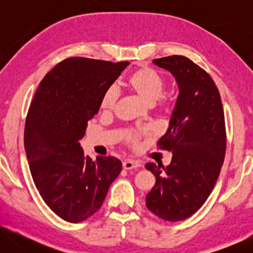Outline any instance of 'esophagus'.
I'll use <instances>...</instances> for the list:
<instances>
[{"label": "esophagus", "mask_w": 253, "mask_h": 253, "mask_svg": "<svg viewBox=\"0 0 253 253\" xmlns=\"http://www.w3.org/2000/svg\"><path fill=\"white\" fill-rule=\"evenodd\" d=\"M124 169H138L140 168V163L138 161H132L127 160L123 163Z\"/></svg>", "instance_id": "obj_1"}]
</instances>
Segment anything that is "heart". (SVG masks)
Returning a JSON list of instances; mask_svg holds the SVG:
<instances>
[{
    "label": "heart",
    "instance_id": "1",
    "mask_svg": "<svg viewBox=\"0 0 253 253\" xmlns=\"http://www.w3.org/2000/svg\"><path fill=\"white\" fill-rule=\"evenodd\" d=\"M127 84L131 90H134L147 105H153L158 100L161 105L166 104V98L163 97L166 79L162 74L153 68L145 67L136 70L127 79ZM118 90L115 85H110L102 93L100 99V109L113 111L118 99ZM139 138V134L129 132L127 135V142L129 144H136Z\"/></svg>",
    "mask_w": 253,
    "mask_h": 253
}]
</instances>
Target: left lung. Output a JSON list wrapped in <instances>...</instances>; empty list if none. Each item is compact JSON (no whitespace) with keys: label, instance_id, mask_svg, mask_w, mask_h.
<instances>
[{"label":"left lung","instance_id":"8db88e82","mask_svg":"<svg viewBox=\"0 0 253 253\" xmlns=\"http://www.w3.org/2000/svg\"><path fill=\"white\" fill-rule=\"evenodd\" d=\"M172 72L178 97L160 149L172 152V162L147 163L156 183L146 195V207L161 219L183 221L202 207L223 165L226 132L223 107L215 84L207 71L184 55L154 59Z\"/></svg>","mask_w":253,"mask_h":253}]
</instances>
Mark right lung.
Listing matches in <instances>:
<instances>
[{
	"label": "right lung",
	"instance_id": "1",
	"mask_svg": "<svg viewBox=\"0 0 253 253\" xmlns=\"http://www.w3.org/2000/svg\"><path fill=\"white\" fill-rule=\"evenodd\" d=\"M128 61L68 58L41 80L28 111L24 148L33 182L46 205L71 223L100 209L110 184L122 172L113 156L92 161L80 146L104 91Z\"/></svg>",
	"mask_w": 253,
	"mask_h": 253
}]
</instances>
